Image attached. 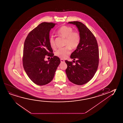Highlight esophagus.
I'll use <instances>...</instances> for the list:
<instances>
[{"instance_id":"1","label":"esophagus","mask_w":123,"mask_h":123,"mask_svg":"<svg viewBox=\"0 0 123 123\" xmlns=\"http://www.w3.org/2000/svg\"><path fill=\"white\" fill-rule=\"evenodd\" d=\"M61 62H65L64 60H63L62 59H61Z\"/></svg>"}]
</instances>
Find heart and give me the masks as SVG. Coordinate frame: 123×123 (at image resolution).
I'll use <instances>...</instances> for the list:
<instances>
[{"label": "heart", "mask_w": 123, "mask_h": 123, "mask_svg": "<svg viewBox=\"0 0 123 123\" xmlns=\"http://www.w3.org/2000/svg\"><path fill=\"white\" fill-rule=\"evenodd\" d=\"M57 33L66 38L65 47L60 48L55 52V55L59 58H66L70 53L71 48L75 49L78 47L80 42V35L77 31H73L72 28L70 27L64 25L61 27L57 31ZM49 44L51 47H55V42L53 36H51L49 39Z\"/></svg>", "instance_id": "obj_1"}]
</instances>
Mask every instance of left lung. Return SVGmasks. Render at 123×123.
<instances>
[{
  "label": "left lung",
  "mask_w": 123,
  "mask_h": 123,
  "mask_svg": "<svg viewBox=\"0 0 123 123\" xmlns=\"http://www.w3.org/2000/svg\"><path fill=\"white\" fill-rule=\"evenodd\" d=\"M75 25L79 32L80 42L77 49L71 55L72 62L65 61L67 65L66 75L70 81L82 85L91 80L96 72L99 63V50L96 39L89 28L78 21L69 22Z\"/></svg>",
  "instance_id": "8db88e82"
}]
</instances>
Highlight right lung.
I'll return each mask as SVG.
<instances>
[{"mask_svg":"<svg viewBox=\"0 0 123 123\" xmlns=\"http://www.w3.org/2000/svg\"><path fill=\"white\" fill-rule=\"evenodd\" d=\"M56 24L41 23L28 34L24 42L23 68L28 77L37 85H46L51 81L61 63L58 57L54 56L49 42L50 31ZM45 55L51 58L45 61Z\"/></svg>","mask_w":123,"mask_h":123,"instance_id":"1","label":"right lung"}]
</instances>
